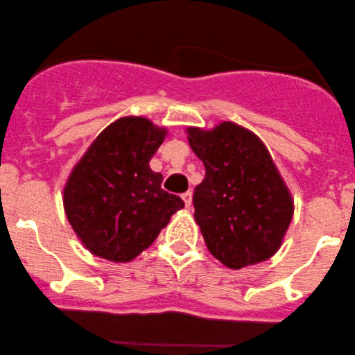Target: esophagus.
I'll return each mask as SVG.
<instances>
[{
	"instance_id": "obj_1",
	"label": "esophagus",
	"mask_w": 355,
	"mask_h": 355,
	"mask_svg": "<svg viewBox=\"0 0 355 355\" xmlns=\"http://www.w3.org/2000/svg\"><path fill=\"white\" fill-rule=\"evenodd\" d=\"M182 200H184V204H186L187 209H191V205H192V192H191V191L184 192V194H182Z\"/></svg>"
}]
</instances>
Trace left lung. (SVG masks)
Wrapping results in <instances>:
<instances>
[{
  "instance_id": "obj_1",
  "label": "left lung",
  "mask_w": 355,
  "mask_h": 355,
  "mask_svg": "<svg viewBox=\"0 0 355 355\" xmlns=\"http://www.w3.org/2000/svg\"><path fill=\"white\" fill-rule=\"evenodd\" d=\"M186 132L205 166L194 192V218L211 256L234 270L270 259L282 246L295 205L268 146L230 121Z\"/></svg>"
}]
</instances>
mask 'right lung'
<instances>
[{"label": "right lung", "mask_w": 355, "mask_h": 355, "mask_svg": "<svg viewBox=\"0 0 355 355\" xmlns=\"http://www.w3.org/2000/svg\"><path fill=\"white\" fill-rule=\"evenodd\" d=\"M166 135V127L146 117H121L73 166L63 186V209L91 254L133 261L184 207L181 197L161 189L163 176L150 168Z\"/></svg>", "instance_id": "add662e5"}]
</instances>
